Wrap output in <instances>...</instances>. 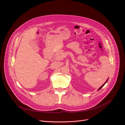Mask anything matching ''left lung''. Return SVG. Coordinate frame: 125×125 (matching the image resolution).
<instances>
[{"label": "left lung", "mask_w": 125, "mask_h": 125, "mask_svg": "<svg viewBox=\"0 0 125 125\" xmlns=\"http://www.w3.org/2000/svg\"><path fill=\"white\" fill-rule=\"evenodd\" d=\"M107 80H108V79H107V80H106V82H105V83H104V84H103V85H102V86H101V87H100V88H99V89H98V90H100V89H101V88H102V87H103V86H104V84H105V83H106V82H107Z\"/></svg>", "instance_id": "obj_1"}]
</instances>
